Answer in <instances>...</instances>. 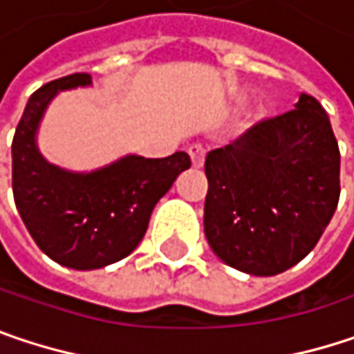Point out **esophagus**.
I'll return each mask as SVG.
<instances>
[{"instance_id":"esophagus-1","label":"esophagus","mask_w":354,"mask_h":354,"mask_svg":"<svg viewBox=\"0 0 354 354\" xmlns=\"http://www.w3.org/2000/svg\"><path fill=\"white\" fill-rule=\"evenodd\" d=\"M188 153H190V160H192L194 168H201L205 164V147L203 145H190Z\"/></svg>"}]
</instances>
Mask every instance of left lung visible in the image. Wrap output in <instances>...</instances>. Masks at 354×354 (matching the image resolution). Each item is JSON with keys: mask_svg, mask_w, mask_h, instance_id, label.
<instances>
[{"mask_svg": "<svg viewBox=\"0 0 354 354\" xmlns=\"http://www.w3.org/2000/svg\"><path fill=\"white\" fill-rule=\"evenodd\" d=\"M205 235L231 268L275 275L316 247L340 196V151L322 105L261 119L205 162Z\"/></svg>", "mask_w": 354, "mask_h": 354, "instance_id": "1", "label": "left lung"}]
</instances>
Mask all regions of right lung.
I'll return each instance as SVG.
<instances>
[{
  "label": "right lung",
  "instance_id": "add662e5",
  "mask_svg": "<svg viewBox=\"0 0 354 354\" xmlns=\"http://www.w3.org/2000/svg\"><path fill=\"white\" fill-rule=\"evenodd\" d=\"M84 84L91 77L75 73L46 82L28 99L12 142V188L26 229L50 259L73 270H99L140 245L156 203L190 168V158L186 151L156 160L127 156L91 174L50 166L36 149V127L58 91Z\"/></svg>",
  "mask_w": 354,
  "mask_h": 354
}]
</instances>
